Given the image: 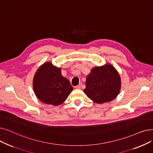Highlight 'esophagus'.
<instances>
[{
	"instance_id": "esophagus-1",
	"label": "esophagus",
	"mask_w": 153,
	"mask_h": 153,
	"mask_svg": "<svg viewBox=\"0 0 153 153\" xmlns=\"http://www.w3.org/2000/svg\"><path fill=\"white\" fill-rule=\"evenodd\" d=\"M81 85H82V84L81 83V84H79V85H76V86H75V88L76 89H81Z\"/></svg>"
}]
</instances>
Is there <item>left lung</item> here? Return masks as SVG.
Instances as JSON below:
<instances>
[{"label": "left lung", "instance_id": "obj_1", "mask_svg": "<svg viewBox=\"0 0 153 153\" xmlns=\"http://www.w3.org/2000/svg\"><path fill=\"white\" fill-rule=\"evenodd\" d=\"M121 77L110 64L91 69L85 81L84 92L92 101L97 104L110 102L121 90Z\"/></svg>", "mask_w": 153, "mask_h": 153}]
</instances>
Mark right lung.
I'll list each match as a JSON object with an SVG mask.
<instances>
[{"label": "right lung", "mask_w": 153, "mask_h": 153, "mask_svg": "<svg viewBox=\"0 0 153 153\" xmlns=\"http://www.w3.org/2000/svg\"><path fill=\"white\" fill-rule=\"evenodd\" d=\"M33 88L40 101L52 105L63 103L73 90L68 79L62 76L61 68L50 62L43 64L36 71Z\"/></svg>", "instance_id": "add662e5"}]
</instances>
